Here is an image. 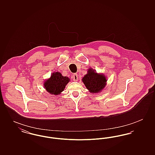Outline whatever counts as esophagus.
Returning a JSON list of instances; mask_svg holds the SVG:
<instances>
[{
    "mask_svg": "<svg viewBox=\"0 0 155 155\" xmlns=\"http://www.w3.org/2000/svg\"><path fill=\"white\" fill-rule=\"evenodd\" d=\"M72 78H73V80H74V81H78V75L77 74H73Z\"/></svg>",
    "mask_w": 155,
    "mask_h": 155,
    "instance_id": "obj_1",
    "label": "esophagus"
}]
</instances>
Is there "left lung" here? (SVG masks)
Listing matches in <instances>:
<instances>
[{"instance_id":"left-lung-1","label":"left lung","mask_w":155,"mask_h":155,"mask_svg":"<svg viewBox=\"0 0 155 155\" xmlns=\"http://www.w3.org/2000/svg\"><path fill=\"white\" fill-rule=\"evenodd\" d=\"M82 81L89 91L92 94L101 92L106 85L107 80L103 74H98L92 68H89Z\"/></svg>"}]
</instances>
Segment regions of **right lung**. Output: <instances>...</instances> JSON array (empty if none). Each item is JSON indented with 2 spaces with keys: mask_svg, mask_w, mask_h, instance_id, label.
I'll return each mask as SVG.
<instances>
[{
  "mask_svg": "<svg viewBox=\"0 0 155 155\" xmlns=\"http://www.w3.org/2000/svg\"><path fill=\"white\" fill-rule=\"evenodd\" d=\"M69 81L68 77H63L59 72H54L49 79L45 81L44 88L49 94L57 95L64 91Z\"/></svg>",
  "mask_w": 155,
  "mask_h": 155,
  "instance_id": "obj_1",
  "label": "right lung"
}]
</instances>
